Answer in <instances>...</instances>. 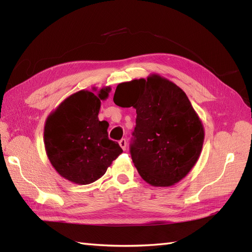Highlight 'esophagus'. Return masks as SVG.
<instances>
[{"instance_id":"esophagus-1","label":"esophagus","mask_w":252,"mask_h":252,"mask_svg":"<svg viewBox=\"0 0 252 252\" xmlns=\"http://www.w3.org/2000/svg\"><path fill=\"white\" fill-rule=\"evenodd\" d=\"M120 146L122 147L123 149V151H125L126 150V147H127V141H126V139H122V140H120Z\"/></svg>"}]
</instances>
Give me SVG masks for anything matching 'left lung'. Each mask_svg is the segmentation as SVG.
I'll list each match as a JSON object with an SVG mask.
<instances>
[{"mask_svg":"<svg viewBox=\"0 0 252 252\" xmlns=\"http://www.w3.org/2000/svg\"><path fill=\"white\" fill-rule=\"evenodd\" d=\"M113 101L136 109L130 155L141 177L156 187L183 180L198 161L204 141L203 125L185 92L152 75L120 83Z\"/></svg>","mask_w":252,"mask_h":252,"instance_id":"left-lung-1","label":"left lung"}]
</instances>
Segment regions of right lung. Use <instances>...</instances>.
<instances>
[{"mask_svg":"<svg viewBox=\"0 0 252 252\" xmlns=\"http://www.w3.org/2000/svg\"><path fill=\"white\" fill-rule=\"evenodd\" d=\"M110 91L103 88L97 95L79 91L46 121L44 141L49 160L61 176L79 185L100 179L123 152L118 142L108 138V122L98 120L100 100L108 98Z\"/></svg>","mask_w":252,"mask_h":252,"instance_id":"1","label":"right lung"}]
</instances>
